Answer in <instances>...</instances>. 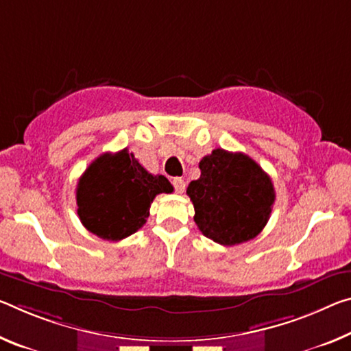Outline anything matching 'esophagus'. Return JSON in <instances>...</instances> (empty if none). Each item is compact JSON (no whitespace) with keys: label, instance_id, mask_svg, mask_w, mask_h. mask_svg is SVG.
I'll list each match as a JSON object with an SVG mask.
<instances>
[{"label":"esophagus","instance_id":"esophagus-1","mask_svg":"<svg viewBox=\"0 0 351 351\" xmlns=\"http://www.w3.org/2000/svg\"><path fill=\"white\" fill-rule=\"evenodd\" d=\"M173 187L176 193H184L186 191V181L182 178H175L173 180Z\"/></svg>","mask_w":351,"mask_h":351}]
</instances>
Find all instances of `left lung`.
Instances as JSON below:
<instances>
[{"instance_id": "obj_1", "label": "left lung", "mask_w": 351, "mask_h": 351, "mask_svg": "<svg viewBox=\"0 0 351 351\" xmlns=\"http://www.w3.org/2000/svg\"><path fill=\"white\" fill-rule=\"evenodd\" d=\"M199 170L198 180L187 187L198 230L226 247L258 236L275 203L270 176L247 154L221 148L204 156Z\"/></svg>"}]
</instances>
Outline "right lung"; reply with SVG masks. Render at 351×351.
I'll use <instances>...</instances> for the list:
<instances>
[{
  "instance_id": "right-lung-1",
  "label": "right lung",
  "mask_w": 351,
  "mask_h": 351,
  "mask_svg": "<svg viewBox=\"0 0 351 351\" xmlns=\"http://www.w3.org/2000/svg\"><path fill=\"white\" fill-rule=\"evenodd\" d=\"M171 192L169 180L149 173L128 148L104 153L77 181V215L93 234L117 242L145 225L156 195Z\"/></svg>"
}]
</instances>
